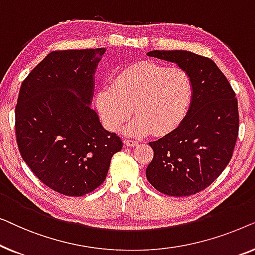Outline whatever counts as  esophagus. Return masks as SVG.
Here are the masks:
<instances>
[{
  "mask_svg": "<svg viewBox=\"0 0 255 255\" xmlns=\"http://www.w3.org/2000/svg\"><path fill=\"white\" fill-rule=\"evenodd\" d=\"M124 144L127 145V146H130V147H133V146H137L138 145V141L137 140H133V139H125Z\"/></svg>",
  "mask_w": 255,
  "mask_h": 255,
  "instance_id": "obj_1",
  "label": "esophagus"
}]
</instances>
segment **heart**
<instances>
[{
  "mask_svg": "<svg viewBox=\"0 0 255 255\" xmlns=\"http://www.w3.org/2000/svg\"><path fill=\"white\" fill-rule=\"evenodd\" d=\"M194 86L189 74L180 67H165L155 62H137L121 69L111 85L96 94V108L108 130L125 128L132 135L148 132L163 134L179 125L189 110Z\"/></svg>",
  "mask_w": 255,
  "mask_h": 255,
  "instance_id": "1",
  "label": "heart"
}]
</instances>
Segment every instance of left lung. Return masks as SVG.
I'll return each instance as SVG.
<instances>
[{"label":"left lung","mask_w":255,"mask_h":255,"mask_svg":"<svg viewBox=\"0 0 255 255\" xmlns=\"http://www.w3.org/2000/svg\"><path fill=\"white\" fill-rule=\"evenodd\" d=\"M148 57L175 62L191 78L194 95L179 127L149 142L154 156L148 182L169 196H189L208 188L232 158L239 131L238 101L211 59L189 51H151Z\"/></svg>","instance_id":"1"}]
</instances>
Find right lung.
<instances>
[{
  "mask_svg": "<svg viewBox=\"0 0 255 255\" xmlns=\"http://www.w3.org/2000/svg\"><path fill=\"white\" fill-rule=\"evenodd\" d=\"M104 48L53 51L29 73L15 109L16 140L34 175L66 196L92 193L123 147L90 108Z\"/></svg>",
  "mask_w": 255,
  "mask_h": 255,
  "instance_id": "1",
  "label": "right lung"
}]
</instances>
